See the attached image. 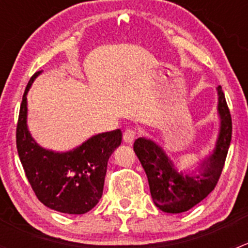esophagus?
Segmentation results:
<instances>
[{"instance_id":"1","label":"esophagus","mask_w":248,"mask_h":248,"mask_svg":"<svg viewBox=\"0 0 248 248\" xmlns=\"http://www.w3.org/2000/svg\"><path fill=\"white\" fill-rule=\"evenodd\" d=\"M137 137V132L132 128H127L126 131L124 132V141L126 144H132L134 141Z\"/></svg>"}]
</instances>
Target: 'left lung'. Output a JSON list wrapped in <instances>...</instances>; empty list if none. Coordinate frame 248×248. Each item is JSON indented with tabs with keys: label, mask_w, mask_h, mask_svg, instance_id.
Wrapping results in <instances>:
<instances>
[{
	"label": "left lung",
	"mask_w": 248,
	"mask_h": 248,
	"mask_svg": "<svg viewBox=\"0 0 248 248\" xmlns=\"http://www.w3.org/2000/svg\"><path fill=\"white\" fill-rule=\"evenodd\" d=\"M217 115L219 129L210 156L205 157L196 170L177 169L156 141L138 138L133 149L146 172L155 205L168 214H181L206 198L216 186L232 140V117L222 87H217Z\"/></svg>",
	"instance_id": "1"
}]
</instances>
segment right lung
I'll list each match as a JSON object with an SVG mask.
<instances>
[{
    "mask_svg": "<svg viewBox=\"0 0 248 248\" xmlns=\"http://www.w3.org/2000/svg\"><path fill=\"white\" fill-rule=\"evenodd\" d=\"M30 79L20 106L16 147L25 174L37 198L62 214L82 215L102 198L109 157L121 145L120 129L91 137L66 152L44 149L27 127V93L36 78Z\"/></svg>",
    "mask_w": 248,
    "mask_h": 248,
    "instance_id": "right-lung-1",
    "label": "right lung"
}]
</instances>
